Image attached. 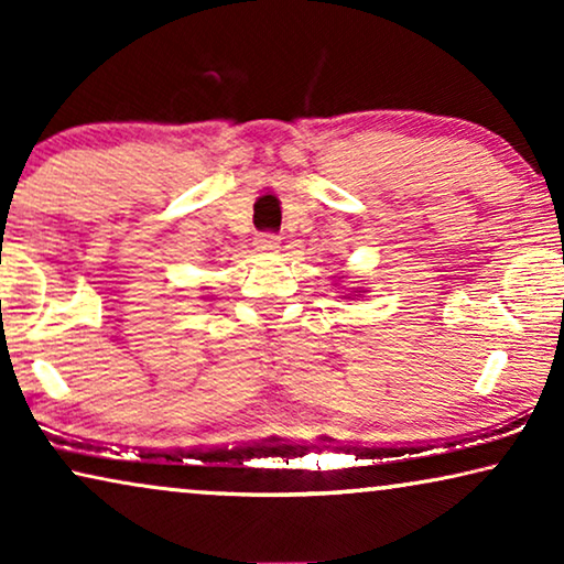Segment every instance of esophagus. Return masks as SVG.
<instances>
[{"instance_id": "1", "label": "esophagus", "mask_w": 564, "mask_h": 564, "mask_svg": "<svg viewBox=\"0 0 564 564\" xmlns=\"http://www.w3.org/2000/svg\"><path fill=\"white\" fill-rule=\"evenodd\" d=\"M253 246H257V251H261V253H272V251L280 249V236L261 234V236H257V241H253Z\"/></svg>"}]
</instances>
